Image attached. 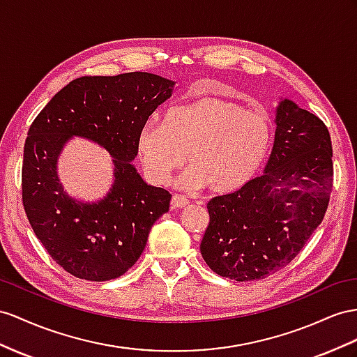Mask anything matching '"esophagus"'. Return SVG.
<instances>
[{
	"label": "esophagus",
	"instance_id": "esophagus-1",
	"mask_svg": "<svg viewBox=\"0 0 357 357\" xmlns=\"http://www.w3.org/2000/svg\"><path fill=\"white\" fill-rule=\"evenodd\" d=\"M188 204H190V200L185 196H182V195H175V196L172 197V206L173 208H184Z\"/></svg>",
	"mask_w": 357,
	"mask_h": 357
}]
</instances>
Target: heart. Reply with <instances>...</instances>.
Instances as JSON below:
<instances>
[{"label":"heart","instance_id":"1","mask_svg":"<svg viewBox=\"0 0 357 357\" xmlns=\"http://www.w3.org/2000/svg\"><path fill=\"white\" fill-rule=\"evenodd\" d=\"M273 143L271 121L262 113L220 98H205L169 109L166 121H146L137 134V153L146 176L166 184L187 160L178 178L182 188L209 185L231 193L258 175Z\"/></svg>","mask_w":357,"mask_h":357}]
</instances>
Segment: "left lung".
Instances as JSON below:
<instances>
[{"label": "left lung", "instance_id": "1", "mask_svg": "<svg viewBox=\"0 0 357 357\" xmlns=\"http://www.w3.org/2000/svg\"><path fill=\"white\" fill-rule=\"evenodd\" d=\"M274 122L262 175L206 206L200 253L218 276L236 282L264 279L288 266L323 222L332 193V142L321 119L282 99Z\"/></svg>", "mask_w": 357, "mask_h": 357}]
</instances>
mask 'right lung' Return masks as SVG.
I'll return each instance as SVG.
<instances>
[{
	"instance_id": "1",
	"label": "right lung",
	"mask_w": 357,
	"mask_h": 357,
	"mask_svg": "<svg viewBox=\"0 0 357 357\" xmlns=\"http://www.w3.org/2000/svg\"><path fill=\"white\" fill-rule=\"evenodd\" d=\"M175 81L149 72L81 77L63 87L34 119L24 146L22 202L36 236L60 267L91 282L130 270L172 195L148 185L131 162L137 134L172 96ZM72 136L102 145L114 158V185L83 203L62 188L56 162Z\"/></svg>"
}]
</instances>
